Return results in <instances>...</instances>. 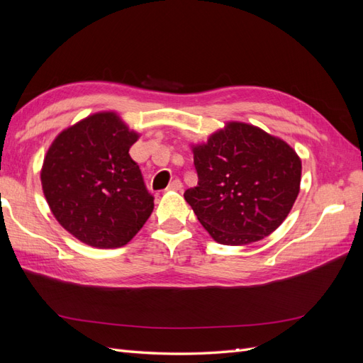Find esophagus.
<instances>
[{"instance_id": "34e87169", "label": "esophagus", "mask_w": 363, "mask_h": 363, "mask_svg": "<svg viewBox=\"0 0 363 363\" xmlns=\"http://www.w3.org/2000/svg\"><path fill=\"white\" fill-rule=\"evenodd\" d=\"M182 188H183L182 182H180L179 179H175V180H172V182L169 183V186L167 188V191H182Z\"/></svg>"}]
</instances>
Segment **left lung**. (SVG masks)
I'll list each match as a JSON object with an SVG mask.
<instances>
[{"label":"left lung","mask_w":363,"mask_h":363,"mask_svg":"<svg viewBox=\"0 0 363 363\" xmlns=\"http://www.w3.org/2000/svg\"><path fill=\"white\" fill-rule=\"evenodd\" d=\"M192 152L199 184L184 200L218 244L257 242L286 219L300 192L301 160L283 139L232 121Z\"/></svg>","instance_id":"left-lung-1"}]
</instances>
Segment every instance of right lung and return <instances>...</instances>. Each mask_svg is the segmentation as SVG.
I'll use <instances>...</instances> for the list:
<instances>
[{
	"label": "right lung",
	"mask_w": 363,
	"mask_h": 363,
	"mask_svg": "<svg viewBox=\"0 0 363 363\" xmlns=\"http://www.w3.org/2000/svg\"><path fill=\"white\" fill-rule=\"evenodd\" d=\"M139 139L115 112H98L65 128L40 169L42 191L59 224L83 244L119 248L155 208L128 150Z\"/></svg>",
	"instance_id": "1"
}]
</instances>
